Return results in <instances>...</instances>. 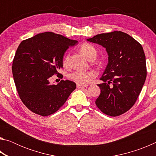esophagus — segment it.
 I'll return each mask as SVG.
<instances>
[{"instance_id": "1", "label": "esophagus", "mask_w": 156, "mask_h": 156, "mask_svg": "<svg viewBox=\"0 0 156 156\" xmlns=\"http://www.w3.org/2000/svg\"><path fill=\"white\" fill-rule=\"evenodd\" d=\"M76 86H77V88H83V87H87L88 85H87V84H76Z\"/></svg>"}]
</instances>
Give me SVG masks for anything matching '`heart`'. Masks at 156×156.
Listing matches in <instances>:
<instances>
[{"instance_id":"heart-1","label":"heart","mask_w":156,"mask_h":156,"mask_svg":"<svg viewBox=\"0 0 156 156\" xmlns=\"http://www.w3.org/2000/svg\"><path fill=\"white\" fill-rule=\"evenodd\" d=\"M80 51L87 58H89L93 55H96V50L94 46L89 43H84L80 47ZM69 60V56L67 55L63 58L62 63L64 65H67ZM94 76L92 72H87V71H75L69 75V78L70 80L76 82L78 84H87L91 81V78Z\"/></svg>"}]
</instances>
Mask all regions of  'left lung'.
<instances>
[{"mask_svg": "<svg viewBox=\"0 0 156 156\" xmlns=\"http://www.w3.org/2000/svg\"><path fill=\"white\" fill-rule=\"evenodd\" d=\"M87 41L106 49L108 64L98 84L100 94L96 100L105 114L118 116L133 106L147 77L143 48L129 34L120 31L100 34ZM112 85H110V84Z\"/></svg>", "mask_w": 156, "mask_h": 156, "instance_id": "obj_1", "label": "left lung"}]
</instances>
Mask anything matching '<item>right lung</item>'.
Instances as JSON below:
<instances>
[{
  "instance_id": "right-lung-1",
  "label": "right lung",
  "mask_w": 156,
  "mask_h": 156,
  "mask_svg": "<svg viewBox=\"0 0 156 156\" xmlns=\"http://www.w3.org/2000/svg\"><path fill=\"white\" fill-rule=\"evenodd\" d=\"M78 41L53 32L38 34L23 41L12 64L18 94L34 113L47 116L57 112L76 87L73 81L51 84L49 78L62 68L65 52Z\"/></svg>"
}]
</instances>
